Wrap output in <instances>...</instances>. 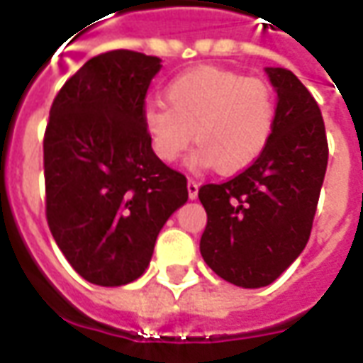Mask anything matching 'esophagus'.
Instances as JSON below:
<instances>
[{"label": "esophagus", "instance_id": "obj_1", "mask_svg": "<svg viewBox=\"0 0 363 363\" xmlns=\"http://www.w3.org/2000/svg\"><path fill=\"white\" fill-rule=\"evenodd\" d=\"M186 189H189V196L190 198L198 196V182L194 181V179H189V182H186Z\"/></svg>", "mask_w": 363, "mask_h": 363}]
</instances>
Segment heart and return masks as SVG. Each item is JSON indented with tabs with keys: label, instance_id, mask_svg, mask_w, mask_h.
<instances>
[{
	"label": "heart",
	"instance_id": "b5f03b06",
	"mask_svg": "<svg viewBox=\"0 0 363 363\" xmlns=\"http://www.w3.org/2000/svg\"><path fill=\"white\" fill-rule=\"evenodd\" d=\"M165 103H147L142 122L159 159L174 163L192 142V169L233 174L251 167L272 140L278 103L257 77L216 66L192 67L165 87Z\"/></svg>",
	"mask_w": 363,
	"mask_h": 363
}]
</instances>
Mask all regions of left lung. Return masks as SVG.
I'll return each mask as SVG.
<instances>
[{
  "instance_id": "obj_1",
  "label": "left lung",
  "mask_w": 363,
  "mask_h": 363,
  "mask_svg": "<svg viewBox=\"0 0 363 363\" xmlns=\"http://www.w3.org/2000/svg\"><path fill=\"white\" fill-rule=\"evenodd\" d=\"M267 72L278 93L267 150L235 177L198 190L208 213L200 252L220 278L241 288L272 284L303 251L327 173L319 104L289 69Z\"/></svg>"
}]
</instances>
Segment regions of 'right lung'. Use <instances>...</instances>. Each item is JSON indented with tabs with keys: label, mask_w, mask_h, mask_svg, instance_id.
Masks as SVG:
<instances>
[{
	"label": "right lung",
	"mask_w": 363,
	"mask_h": 363,
	"mask_svg": "<svg viewBox=\"0 0 363 363\" xmlns=\"http://www.w3.org/2000/svg\"><path fill=\"white\" fill-rule=\"evenodd\" d=\"M157 56L111 50L85 62L50 106L44 132L46 220L75 272L122 286L150 264L186 177L151 150L142 112Z\"/></svg>",
	"instance_id": "1"
}]
</instances>
